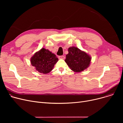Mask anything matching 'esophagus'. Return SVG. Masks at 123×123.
Here are the masks:
<instances>
[{
  "label": "esophagus",
  "mask_w": 123,
  "mask_h": 123,
  "mask_svg": "<svg viewBox=\"0 0 123 123\" xmlns=\"http://www.w3.org/2000/svg\"><path fill=\"white\" fill-rule=\"evenodd\" d=\"M58 58H59V59H65V56L62 55V56H59L58 57Z\"/></svg>",
  "instance_id": "1"
}]
</instances>
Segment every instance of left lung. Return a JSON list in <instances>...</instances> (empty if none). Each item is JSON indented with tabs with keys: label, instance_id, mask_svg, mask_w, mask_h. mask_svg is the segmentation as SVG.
Here are the masks:
<instances>
[{
	"label": "left lung",
	"instance_id": "8db88e82",
	"mask_svg": "<svg viewBox=\"0 0 123 123\" xmlns=\"http://www.w3.org/2000/svg\"><path fill=\"white\" fill-rule=\"evenodd\" d=\"M68 52L65 61L73 71L80 72L89 66L91 57L84 51L72 47L68 48Z\"/></svg>",
	"mask_w": 123,
	"mask_h": 123
}]
</instances>
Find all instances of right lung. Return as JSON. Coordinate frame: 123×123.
<instances>
[{
  "label": "right lung",
  "mask_w": 123,
  "mask_h": 123,
  "mask_svg": "<svg viewBox=\"0 0 123 123\" xmlns=\"http://www.w3.org/2000/svg\"><path fill=\"white\" fill-rule=\"evenodd\" d=\"M58 61L56 56L44 48L36 52L31 58V65L39 72L43 74L49 73Z\"/></svg>",
  "instance_id": "add662e5"
}]
</instances>
